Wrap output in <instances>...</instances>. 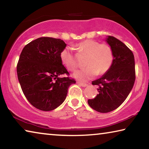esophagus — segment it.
<instances>
[{
    "label": "esophagus",
    "instance_id": "1",
    "mask_svg": "<svg viewBox=\"0 0 149 149\" xmlns=\"http://www.w3.org/2000/svg\"><path fill=\"white\" fill-rule=\"evenodd\" d=\"M77 84L79 85V86H82V87H86V86H87V84H84V83H81V82H79V81L77 82Z\"/></svg>",
    "mask_w": 149,
    "mask_h": 149
}]
</instances>
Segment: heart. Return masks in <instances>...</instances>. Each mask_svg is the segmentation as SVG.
I'll return each instance as SVG.
<instances>
[{"label":"heart","mask_w":149,"mask_h":149,"mask_svg":"<svg viewBox=\"0 0 149 149\" xmlns=\"http://www.w3.org/2000/svg\"><path fill=\"white\" fill-rule=\"evenodd\" d=\"M80 56H86L84 64L86 68L73 74L75 79L80 81L93 78L95 75H103L107 72L113 62V52L111 47L107 44H100L93 40H85L75 46ZM62 64L69 71H74L77 67L75 56L69 46L63 48L60 54Z\"/></svg>","instance_id":"heart-1"}]
</instances>
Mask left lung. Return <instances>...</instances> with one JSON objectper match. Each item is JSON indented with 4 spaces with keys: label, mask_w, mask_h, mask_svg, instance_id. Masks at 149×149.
I'll use <instances>...</instances> for the list:
<instances>
[{
    "label": "left lung",
    "mask_w": 149,
    "mask_h": 149,
    "mask_svg": "<svg viewBox=\"0 0 149 149\" xmlns=\"http://www.w3.org/2000/svg\"><path fill=\"white\" fill-rule=\"evenodd\" d=\"M107 43L111 47L113 62L107 72L92 81L99 87L95 98L88 100L89 105L100 113L116 109L126 100L135 81L134 58L125 44L116 38L107 36Z\"/></svg>",
    "instance_id": "left-lung-1"
}]
</instances>
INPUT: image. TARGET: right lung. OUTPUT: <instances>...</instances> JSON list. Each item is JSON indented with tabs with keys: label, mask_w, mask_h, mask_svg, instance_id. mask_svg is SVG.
<instances>
[{
	"label": "right lung",
	"mask_w": 149,
	"mask_h": 149,
	"mask_svg": "<svg viewBox=\"0 0 149 149\" xmlns=\"http://www.w3.org/2000/svg\"><path fill=\"white\" fill-rule=\"evenodd\" d=\"M66 47L61 39L42 37L26 45L17 64L18 79L27 100L44 111L55 109L65 101L70 85L75 84L60 60Z\"/></svg>",
	"instance_id": "obj_1"
}]
</instances>
